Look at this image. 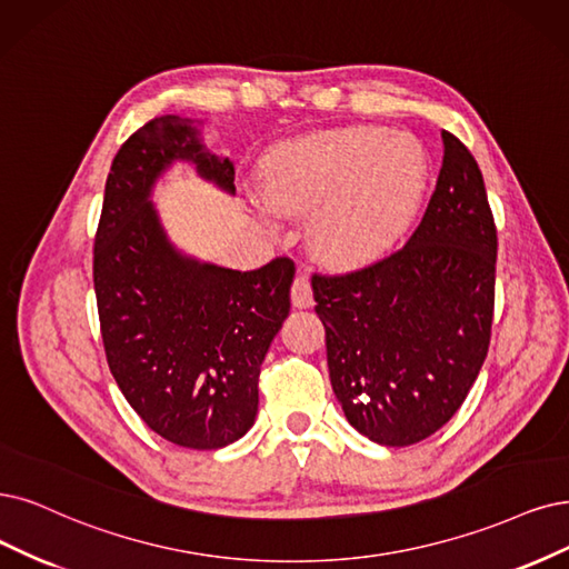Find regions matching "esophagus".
Here are the masks:
<instances>
[{
	"label": "esophagus",
	"mask_w": 569,
	"mask_h": 569,
	"mask_svg": "<svg viewBox=\"0 0 569 569\" xmlns=\"http://www.w3.org/2000/svg\"><path fill=\"white\" fill-rule=\"evenodd\" d=\"M290 300L296 307L300 309H307L313 305V290H311V281L307 273H298L296 281H292V288H290Z\"/></svg>",
	"instance_id": "34e87169"
}]
</instances>
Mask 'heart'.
<instances>
[{
	"mask_svg": "<svg viewBox=\"0 0 569 569\" xmlns=\"http://www.w3.org/2000/svg\"><path fill=\"white\" fill-rule=\"evenodd\" d=\"M429 184V154L410 133L351 126L290 142L264 166V192L281 213H309L328 262L377 256L403 234Z\"/></svg>",
	"mask_w": 569,
	"mask_h": 569,
	"instance_id": "obj_1",
	"label": "heart"
}]
</instances>
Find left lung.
Returning <instances> with one entry per match:
<instances>
[{
  "mask_svg": "<svg viewBox=\"0 0 569 569\" xmlns=\"http://www.w3.org/2000/svg\"><path fill=\"white\" fill-rule=\"evenodd\" d=\"M440 138L443 166L412 237L361 269L311 277L332 391L349 425L389 448L448 425L490 347L497 227L473 154Z\"/></svg>",
  "mask_w": 569,
  "mask_h": 569,
  "instance_id": "obj_1",
  "label": "left lung"
}]
</instances>
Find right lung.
<instances>
[{
  "mask_svg": "<svg viewBox=\"0 0 569 569\" xmlns=\"http://www.w3.org/2000/svg\"><path fill=\"white\" fill-rule=\"evenodd\" d=\"M176 159L234 192V166L203 150L192 119L157 117L121 144L93 241L100 335L147 427L180 448L218 450L256 422L260 366L290 311L296 262L237 271L182 258L150 203Z\"/></svg>",
  "mask_w": 569,
  "mask_h": 569,
  "instance_id": "obj_1",
  "label": "right lung"
}]
</instances>
